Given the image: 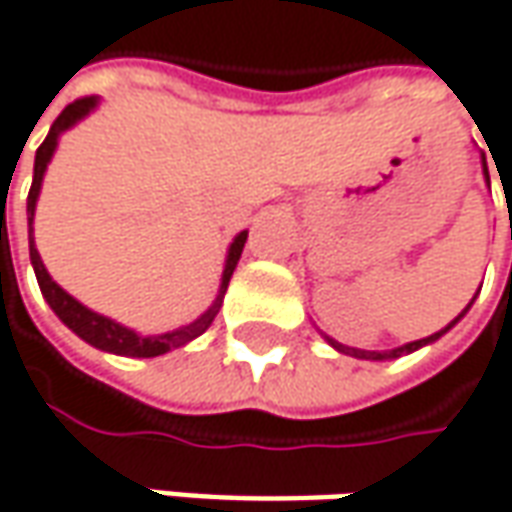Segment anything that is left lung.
<instances>
[{
	"mask_svg": "<svg viewBox=\"0 0 512 512\" xmlns=\"http://www.w3.org/2000/svg\"><path fill=\"white\" fill-rule=\"evenodd\" d=\"M481 166H484V177H487V186H490V174H487V163L481 160ZM476 300V298H473ZM473 300L467 303V309L473 306ZM467 309L458 315L456 321H450L441 332H435V335H430V338H421V341H412V344H404V346H395V349H387V352H372V349H355V346H344V344H338V341H332V338H326L329 344L335 346L338 352H344V355H352V358H364V361H389V358H401V355H407V352H415V349H421V346H427V344H433V341H438L444 332H450L453 326H456L464 315H467Z\"/></svg>",
	"mask_w": 512,
	"mask_h": 512,
	"instance_id": "left-lung-1",
	"label": "left lung"
}]
</instances>
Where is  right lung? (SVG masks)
Segmentation results:
<instances>
[{
    "instance_id": "obj_1",
    "label": "right lung",
    "mask_w": 512,
    "mask_h": 512,
    "mask_svg": "<svg viewBox=\"0 0 512 512\" xmlns=\"http://www.w3.org/2000/svg\"><path fill=\"white\" fill-rule=\"evenodd\" d=\"M97 105H100L97 97H82V100L71 102V105L54 120L48 137H45V143L36 148L34 183H31V191H28V240H31V263H34L36 280H39V289H42V295L48 300V306L54 309L56 318L65 323L71 332H77L85 344L105 349V352H114V355H125V358H157V355H166V352L177 349V346H186L189 341H194L197 335H203V332L212 326L214 315H217L220 306H223V295H226V289H229V280H232L237 260L243 255V246H246L249 232H240L232 240L229 255H226V266H223V278H220V292H217V298H214L212 306H209L197 321H191L189 326H180V329H174V332H163V335H137L134 329H128L123 323L111 321V318H105V315H97V312H91L88 306H82L77 298H71V295L48 275V269H45V263H42V257H39V252H36L34 246V229H31V223H34L36 200H39V189H42V177H45V168H48L51 157H54L59 134L68 131L71 125H77L82 117H88Z\"/></svg>"
}]
</instances>
